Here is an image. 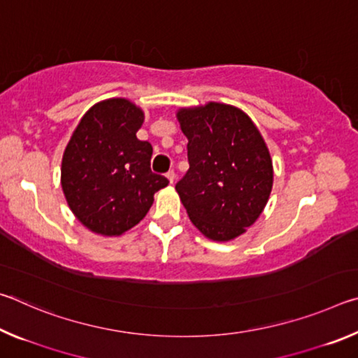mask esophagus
<instances>
[{"label":"esophagus","mask_w":358,"mask_h":358,"mask_svg":"<svg viewBox=\"0 0 358 358\" xmlns=\"http://www.w3.org/2000/svg\"><path fill=\"white\" fill-rule=\"evenodd\" d=\"M166 177H167V180H169V183L173 185V181H175V172H173V171H169V172L166 173Z\"/></svg>","instance_id":"34e87169"}]
</instances>
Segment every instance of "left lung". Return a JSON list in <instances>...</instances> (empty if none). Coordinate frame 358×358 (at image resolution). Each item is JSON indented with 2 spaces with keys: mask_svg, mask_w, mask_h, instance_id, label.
I'll list each match as a JSON object with an SVG mask.
<instances>
[{
  "mask_svg": "<svg viewBox=\"0 0 358 358\" xmlns=\"http://www.w3.org/2000/svg\"><path fill=\"white\" fill-rule=\"evenodd\" d=\"M189 171L177 189L191 222L213 241L240 237L262 215L273 187V162L252 120L222 102L181 107Z\"/></svg>",
  "mask_w": 358,
  "mask_h": 358,
  "instance_id": "8db88e82",
  "label": "left lung"
}]
</instances>
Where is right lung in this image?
Listing matches in <instances>:
<instances>
[{"label": "right lung", "mask_w": 358, "mask_h": 358, "mask_svg": "<svg viewBox=\"0 0 358 358\" xmlns=\"http://www.w3.org/2000/svg\"><path fill=\"white\" fill-rule=\"evenodd\" d=\"M143 120L142 108L129 99H104L85 112L66 145L63 194L74 216L94 234L128 232L169 185L151 172V145L136 136Z\"/></svg>", "instance_id": "right-lung-1"}]
</instances>
